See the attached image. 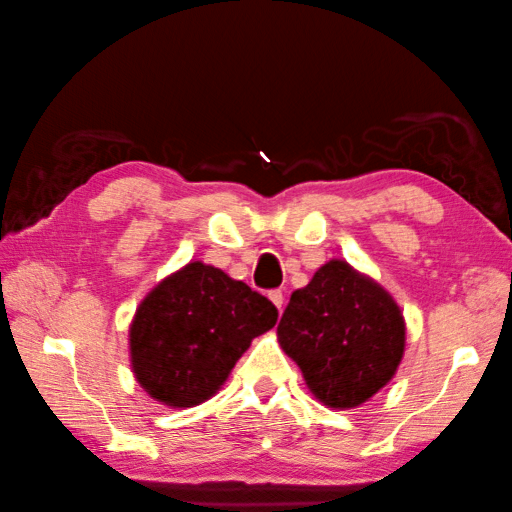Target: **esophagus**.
I'll list each match as a JSON object with an SVG mask.
<instances>
[{
    "label": "esophagus",
    "instance_id": "esophagus-1",
    "mask_svg": "<svg viewBox=\"0 0 512 512\" xmlns=\"http://www.w3.org/2000/svg\"><path fill=\"white\" fill-rule=\"evenodd\" d=\"M268 297H271V302L277 306V311L282 313V309H284V293L280 291V288H273V291H268Z\"/></svg>",
    "mask_w": 512,
    "mask_h": 512
}]
</instances>
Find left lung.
I'll list each match as a JSON object with an SVG mask.
<instances>
[{
	"label": "left lung",
	"mask_w": 512,
	"mask_h": 512,
	"mask_svg": "<svg viewBox=\"0 0 512 512\" xmlns=\"http://www.w3.org/2000/svg\"><path fill=\"white\" fill-rule=\"evenodd\" d=\"M277 336L311 392L324 405L347 410L396 374L405 322L383 286L331 259L291 295Z\"/></svg>",
	"instance_id": "8db88e82"
}]
</instances>
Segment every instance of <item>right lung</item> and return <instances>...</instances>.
<instances>
[{
    "label": "right lung",
    "mask_w": 512,
    "mask_h": 512,
    "mask_svg": "<svg viewBox=\"0 0 512 512\" xmlns=\"http://www.w3.org/2000/svg\"><path fill=\"white\" fill-rule=\"evenodd\" d=\"M275 304L215 266L190 262L138 306L129 327L136 380L170 407L208 401L250 340L273 329Z\"/></svg>",
    "instance_id": "1"
}]
</instances>
